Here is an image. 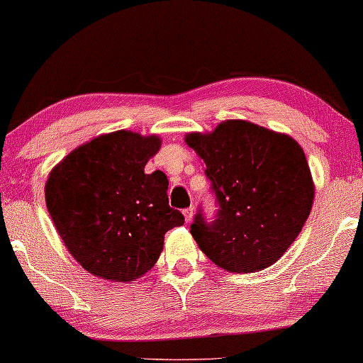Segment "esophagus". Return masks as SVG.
<instances>
[{
	"mask_svg": "<svg viewBox=\"0 0 363 363\" xmlns=\"http://www.w3.org/2000/svg\"><path fill=\"white\" fill-rule=\"evenodd\" d=\"M183 215H185V220L186 223H190L193 220V215H195V210L193 208H186V210H183Z\"/></svg>",
	"mask_w": 363,
	"mask_h": 363,
	"instance_id": "34e87169",
	"label": "esophagus"
}]
</instances>
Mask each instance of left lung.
Returning <instances> with one entry per match:
<instances>
[{"mask_svg":"<svg viewBox=\"0 0 363 363\" xmlns=\"http://www.w3.org/2000/svg\"><path fill=\"white\" fill-rule=\"evenodd\" d=\"M185 140L205 160L218 205L211 221L200 208L190 226L200 250L231 272L271 266L294 242L314 201L304 150L289 135L245 121Z\"/></svg>","mask_w":363,"mask_h":363,"instance_id":"obj_1","label":"left lung"}]
</instances>
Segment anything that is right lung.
Instances as JSON below:
<instances>
[{
  "instance_id": "obj_1",
  "label": "right lung",
  "mask_w": 363,
  "mask_h": 363,
  "mask_svg": "<svg viewBox=\"0 0 363 363\" xmlns=\"http://www.w3.org/2000/svg\"><path fill=\"white\" fill-rule=\"evenodd\" d=\"M158 148L157 135L117 130L72 150L49 175V215L91 274L137 279L157 262L165 233L185 223L168 205L165 173L143 172Z\"/></svg>"
}]
</instances>
